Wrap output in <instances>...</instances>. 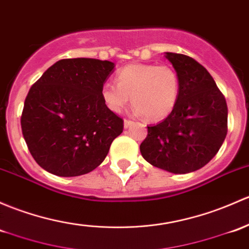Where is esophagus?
Instances as JSON below:
<instances>
[{
  "mask_svg": "<svg viewBox=\"0 0 249 249\" xmlns=\"http://www.w3.org/2000/svg\"><path fill=\"white\" fill-rule=\"evenodd\" d=\"M132 124H133V122H131V120H127V119L124 120V127H125V129L130 127Z\"/></svg>",
  "mask_w": 249,
  "mask_h": 249,
  "instance_id": "34e87169",
  "label": "esophagus"
}]
</instances>
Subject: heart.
Instances as JSON below:
<instances>
[{"label":"heart","instance_id":"obj_1","mask_svg":"<svg viewBox=\"0 0 249 249\" xmlns=\"http://www.w3.org/2000/svg\"><path fill=\"white\" fill-rule=\"evenodd\" d=\"M116 83H105L101 99L105 106L120 113L132 100L133 112L149 120L168 117L177 105L180 80L168 65L129 64L117 72Z\"/></svg>","mask_w":249,"mask_h":249}]
</instances>
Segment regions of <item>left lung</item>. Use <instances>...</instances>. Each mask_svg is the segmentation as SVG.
Returning a JSON list of instances; mask_svg holds the SVG:
<instances>
[{"label":"left lung","instance_id":"obj_1","mask_svg":"<svg viewBox=\"0 0 249 249\" xmlns=\"http://www.w3.org/2000/svg\"><path fill=\"white\" fill-rule=\"evenodd\" d=\"M180 80L174 109L148 126L140 150L145 161L174 174L200 169L218 153L227 136L228 107L208 70L186 54L164 52Z\"/></svg>","mask_w":249,"mask_h":249}]
</instances>
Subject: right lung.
<instances>
[{
  "label": "right lung",
  "instance_id": "obj_1",
  "mask_svg": "<svg viewBox=\"0 0 249 249\" xmlns=\"http://www.w3.org/2000/svg\"><path fill=\"white\" fill-rule=\"evenodd\" d=\"M114 67L95 58L61 59L31 87L21 129L41 168L58 177H78L103 163L124 126L101 99Z\"/></svg>",
  "mask_w": 249,
  "mask_h": 249
}]
</instances>
